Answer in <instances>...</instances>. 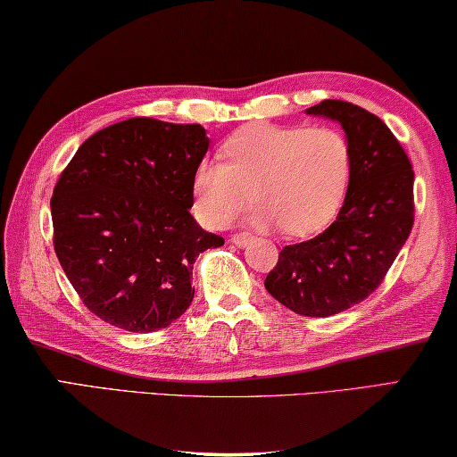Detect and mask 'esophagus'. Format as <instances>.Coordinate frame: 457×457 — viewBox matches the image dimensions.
Masks as SVG:
<instances>
[{"label": "esophagus", "mask_w": 457, "mask_h": 457, "mask_svg": "<svg viewBox=\"0 0 457 457\" xmlns=\"http://www.w3.org/2000/svg\"><path fill=\"white\" fill-rule=\"evenodd\" d=\"M230 243H235L237 246H246V245L253 243V235H249V233H237V235L230 237Z\"/></svg>", "instance_id": "obj_1"}]
</instances>
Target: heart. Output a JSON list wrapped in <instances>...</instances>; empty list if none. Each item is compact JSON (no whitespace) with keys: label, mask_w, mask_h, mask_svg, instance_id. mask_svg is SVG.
Listing matches in <instances>:
<instances>
[{"label":"heart","mask_w":457,"mask_h":457,"mask_svg":"<svg viewBox=\"0 0 457 457\" xmlns=\"http://www.w3.org/2000/svg\"><path fill=\"white\" fill-rule=\"evenodd\" d=\"M220 154L224 163H202L194 174L196 211L211 227H227L257 198L263 206L253 224L279 222L287 235L308 237L336 219L353 176L348 141L330 127L246 125Z\"/></svg>","instance_id":"heart-1"}]
</instances>
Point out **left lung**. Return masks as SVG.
Wrapping results in <instances>:
<instances>
[{"mask_svg": "<svg viewBox=\"0 0 457 457\" xmlns=\"http://www.w3.org/2000/svg\"><path fill=\"white\" fill-rule=\"evenodd\" d=\"M308 115L338 121L353 176L336 220L310 241L287 245L265 289L299 316L328 318L375 291L413 228V168L391 129L358 104L326 99Z\"/></svg>", "mask_w": 457, "mask_h": 457, "instance_id": "8db88e82", "label": "left lung"}]
</instances>
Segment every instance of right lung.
Returning a JSON list of instances; mask_svg holds the SVG:
<instances>
[{"label": "right lung", "mask_w": 457, "mask_h": 457, "mask_svg": "<svg viewBox=\"0 0 457 457\" xmlns=\"http://www.w3.org/2000/svg\"><path fill=\"white\" fill-rule=\"evenodd\" d=\"M208 145L198 123L133 117L88 137L60 174L50 200L56 257L107 324L147 334L190 308L196 257L224 245L190 214Z\"/></svg>", "instance_id": "add662e5"}]
</instances>
